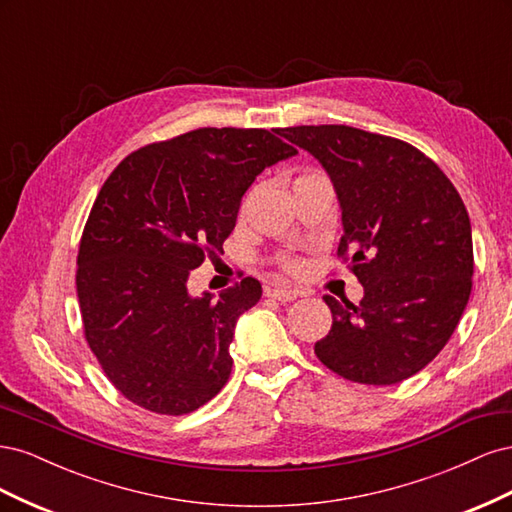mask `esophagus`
I'll return each mask as SVG.
<instances>
[{
	"label": "esophagus",
	"mask_w": 512,
	"mask_h": 512,
	"mask_svg": "<svg viewBox=\"0 0 512 512\" xmlns=\"http://www.w3.org/2000/svg\"><path fill=\"white\" fill-rule=\"evenodd\" d=\"M267 294H269V297L277 299V301H282V303H288V301H294L297 297H301V292L294 290V288H269Z\"/></svg>",
	"instance_id": "1"
}]
</instances>
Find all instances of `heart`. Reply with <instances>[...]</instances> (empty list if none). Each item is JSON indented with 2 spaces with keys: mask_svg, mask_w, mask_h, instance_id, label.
<instances>
[{
  "mask_svg": "<svg viewBox=\"0 0 512 512\" xmlns=\"http://www.w3.org/2000/svg\"><path fill=\"white\" fill-rule=\"evenodd\" d=\"M303 177H320V173H309V175H303ZM301 177V179H303Z\"/></svg>",
  "mask_w": 512,
  "mask_h": 512,
  "instance_id": "obj_1",
  "label": "heart"
}]
</instances>
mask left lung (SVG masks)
Returning <instances> with one entry per match:
<instances>
[{
  "instance_id": "1",
  "label": "left lung",
  "mask_w": 512,
  "mask_h": 512,
  "mask_svg": "<svg viewBox=\"0 0 512 512\" xmlns=\"http://www.w3.org/2000/svg\"><path fill=\"white\" fill-rule=\"evenodd\" d=\"M327 170L342 209L337 254L363 286L359 305L324 297L333 314L316 356L361 384H397L451 339L468 305L472 226L455 185L425 153L350 126L280 132Z\"/></svg>"
}]
</instances>
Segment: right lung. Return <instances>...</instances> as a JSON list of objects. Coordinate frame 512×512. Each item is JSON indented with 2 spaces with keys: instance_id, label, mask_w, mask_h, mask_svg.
Listing matches in <instances>:
<instances>
[{
  "instance_id": "obj_1",
  "label": "right lung",
  "mask_w": 512,
  "mask_h": 512,
  "mask_svg": "<svg viewBox=\"0 0 512 512\" xmlns=\"http://www.w3.org/2000/svg\"><path fill=\"white\" fill-rule=\"evenodd\" d=\"M280 132L200 128L130 153L104 181L76 292L87 344L132 404L179 416L226 384L235 324L262 288L245 277L220 297H192L188 277L205 252H222L262 170L297 156Z\"/></svg>"
}]
</instances>
